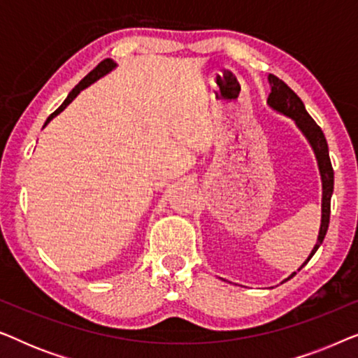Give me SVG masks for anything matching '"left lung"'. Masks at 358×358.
Masks as SVG:
<instances>
[{"label":"left lung","mask_w":358,"mask_h":358,"mask_svg":"<svg viewBox=\"0 0 358 358\" xmlns=\"http://www.w3.org/2000/svg\"><path fill=\"white\" fill-rule=\"evenodd\" d=\"M268 85H271V94L267 97L268 106H271L272 109L282 112V114L292 117V119L296 122V125L300 127V130L306 135V138L310 140L313 150H315L317 166H320V173L322 179V217H321L320 236H317V243L315 244V248H313L310 257L306 259L305 264H308V261L313 257V254H315L317 251V248L322 244V239L326 236L327 227H329L331 195H332V190H334V169H332V164L329 159V148H327L326 136L322 134L321 127L317 125L316 122L311 119V115L306 112L303 101L280 80V78H277L275 75H268ZM305 264H303V266H305ZM300 268H298V271H300ZM295 273L296 272H293L288 278H292Z\"/></svg>","instance_id":"left-lung-1"}]
</instances>
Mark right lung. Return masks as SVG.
Wrapping results in <instances>:
<instances>
[{"label":"right lung","instance_id":"right-lung-1","mask_svg":"<svg viewBox=\"0 0 358 358\" xmlns=\"http://www.w3.org/2000/svg\"><path fill=\"white\" fill-rule=\"evenodd\" d=\"M112 68H115V63L112 62L110 58H106V60H102V62L99 63V65H97V66L94 68V70H92V71L90 73V75H86L80 83H78V85H76L75 87H73V91L70 92V94H68L66 99L63 101V104H62L60 107H58V109H57L55 112H53V114H52L50 117H48L47 122H45V125L53 119V117H57L58 114H60V112H62L63 109H65V107H66L68 104H70V102H71L73 99H75V97H76L78 94H80V92H81L83 90H85V87L92 85V83H94L96 80H99L101 76L107 75V73H109V71L112 70ZM45 125H43V127H45Z\"/></svg>","mask_w":358,"mask_h":358}]
</instances>
